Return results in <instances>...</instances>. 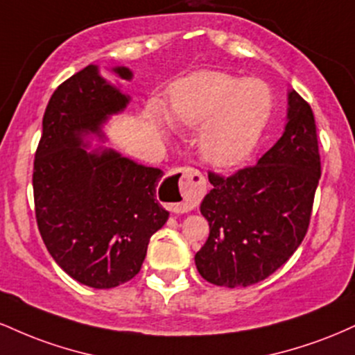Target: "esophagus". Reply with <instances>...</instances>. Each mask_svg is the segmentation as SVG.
I'll use <instances>...</instances> for the list:
<instances>
[{
	"label": "esophagus",
	"instance_id": "1",
	"mask_svg": "<svg viewBox=\"0 0 355 355\" xmlns=\"http://www.w3.org/2000/svg\"><path fill=\"white\" fill-rule=\"evenodd\" d=\"M164 193L170 205L177 214H185L197 209L207 191V183L203 175L193 166H178L165 178Z\"/></svg>",
	"mask_w": 355,
	"mask_h": 355
}]
</instances>
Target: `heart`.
I'll return each mask as SVG.
<instances>
[{"instance_id":"b5f03b06","label":"heart","mask_w":355,"mask_h":355,"mask_svg":"<svg viewBox=\"0 0 355 355\" xmlns=\"http://www.w3.org/2000/svg\"><path fill=\"white\" fill-rule=\"evenodd\" d=\"M272 89L259 78L198 71L170 89L168 118L200 126L198 148L217 166L239 165L250 155L272 113Z\"/></svg>"}]
</instances>
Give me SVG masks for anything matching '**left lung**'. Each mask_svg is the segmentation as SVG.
I'll use <instances>...</instances> for the list:
<instances>
[{"label":"left lung","mask_w":355,"mask_h":355,"mask_svg":"<svg viewBox=\"0 0 355 355\" xmlns=\"http://www.w3.org/2000/svg\"><path fill=\"white\" fill-rule=\"evenodd\" d=\"M288 105L284 135L255 165L229 177L209 172L214 189L200 211L210 234L195 254L207 282L229 288L262 282L307 234L322 172L319 138L311 105L297 92Z\"/></svg>","instance_id":"1"}]
</instances>
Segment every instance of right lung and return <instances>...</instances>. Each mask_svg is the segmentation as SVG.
Here are the masks:
<instances>
[{"mask_svg":"<svg viewBox=\"0 0 355 355\" xmlns=\"http://www.w3.org/2000/svg\"><path fill=\"white\" fill-rule=\"evenodd\" d=\"M115 71L132 78L128 68ZM126 103L128 96L88 64L51 95L35 153V215L44 245L68 275L95 288L132 280L150 237L168 218L155 198L160 170L81 146L83 133H100L107 116Z\"/></svg>","mask_w":355,"mask_h":355,"instance_id":"1","label":"right lung"}]
</instances>
